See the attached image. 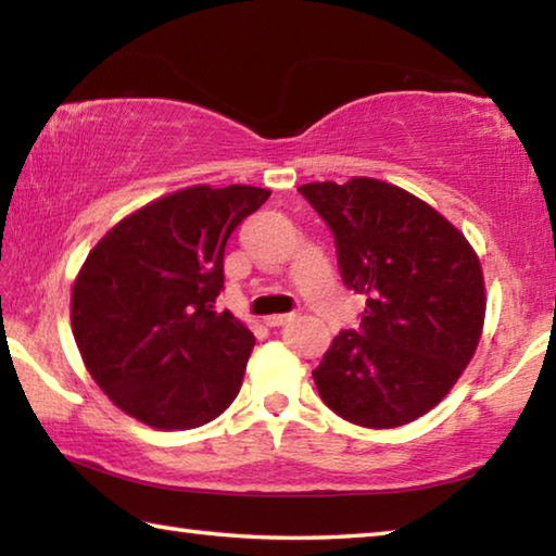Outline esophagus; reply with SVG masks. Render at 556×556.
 Listing matches in <instances>:
<instances>
[{"label": "esophagus", "instance_id": "esophagus-1", "mask_svg": "<svg viewBox=\"0 0 556 556\" xmlns=\"http://www.w3.org/2000/svg\"><path fill=\"white\" fill-rule=\"evenodd\" d=\"M291 318H294V314H271V316H265V324L271 326V328H277V326L289 324Z\"/></svg>", "mask_w": 556, "mask_h": 556}]
</instances>
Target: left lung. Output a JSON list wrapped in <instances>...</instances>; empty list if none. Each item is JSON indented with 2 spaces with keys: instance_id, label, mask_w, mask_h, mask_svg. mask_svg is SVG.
Masks as SVG:
<instances>
[{
  "instance_id": "obj_1",
  "label": "left lung",
  "mask_w": 556,
  "mask_h": 556,
  "mask_svg": "<svg viewBox=\"0 0 556 556\" xmlns=\"http://www.w3.org/2000/svg\"><path fill=\"white\" fill-rule=\"evenodd\" d=\"M299 191L336 235L343 285L365 294L314 370L321 400L368 429L409 425L464 375L483 336L485 281L466 235L400 186L370 176Z\"/></svg>"
}]
</instances>
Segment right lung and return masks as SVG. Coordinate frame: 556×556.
I'll list each match as a JSON object with an SVG mask.
<instances>
[{
	"label": "right lung",
	"instance_id": "right-lung-1",
	"mask_svg": "<svg viewBox=\"0 0 556 556\" xmlns=\"http://www.w3.org/2000/svg\"><path fill=\"white\" fill-rule=\"evenodd\" d=\"M269 193L188 186L129 213L88 252L73 281V336L90 378L129 417L195 429L238 397L255 336L215 299L228 238Z\"/></svg>",
	"mask_w": 556,
	"mask_h": 556
}]
</instances>
